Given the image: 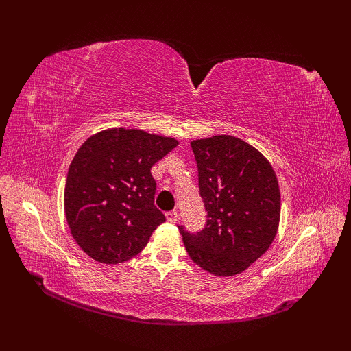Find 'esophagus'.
Returning a JSON list of instances; mask_svg holds the SVG:
<instances>
[{
	"instance_id": "obj_1",
	"label": "esophagus",
	"mask_w": 351,
	"mask_h": 351,
	"mask_svg": "<svg viewBox=\"0 0 351 351\" xmlns=\"http://www.w3.org/2000/svg\"><path fill=\"white\" fill-rule=\"evenodd\" d=\"M165 217H167L168 222H176L177 218H178V212L176 209L174 210H169V212H167Z\"/></svg>"
}]
</instances>
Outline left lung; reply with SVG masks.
Here are the masks:
<instances>
[{"label": "left lung", "instance_id": "obj_1", "mask_svg": "<svg viewBox=\"0 0 351 351\" xmlns=\"http://www.w3.org/2000/svg\"><path fill=\"white\" fill-rule=\"evenodd\" d=\"M190 145L208 219L199 232L177 227L196 265L219 277H231L259 259L277 236L278 180L268 159L234 136H212Z\"/></svg>", "mask_w": 351, "mask_h": 351}]
</instances>
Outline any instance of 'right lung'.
<instances>
[{"mask_svg":"<svg viewBox=\"0 0 351 351\" xmlns=\"http://www.w3.org/2000/svg\"><path fill=\"white\" fill-rule=\"evenodd\" d=\"M178 142L137 129L90 136L69 168L64 212L73 239L102 263L129 261L165 221L151 168Z\"/></svg>","mask_w":351,"mask_h":351,"instance_id":"right-lung-1","label":"right lung"}]
</instances>
